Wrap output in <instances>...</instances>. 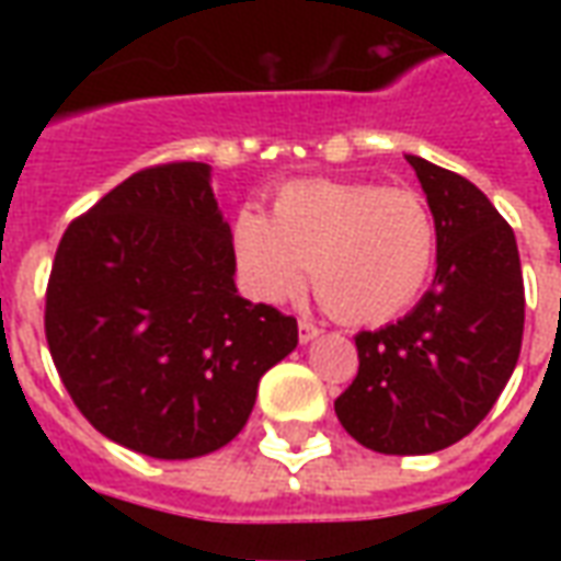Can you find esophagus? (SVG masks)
<instances>
[{
    "mask_svg": "<svg viewBox=\"0 0 561 561\" xmlns=\"http://www.w3.org/2000/svg\"><path fill=\"white\" fill-rule=\"evenodd\" d=\"M297 333H300V342H312L321 333L318 324H312L309 318H300V324H297Z\"/></svg>",
    "mask_w": 561,
    "mask_h": 561,
    "instance_id": "1",
    "label": "esophagus"
}]
</instances>
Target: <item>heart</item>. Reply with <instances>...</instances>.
I'll list each match as a JSON object with an SVG mask.
<instances>
[{"instance_id":"heart-1","label":"heart","mask_w":561,"mask_h":561,"mask_svg":"<svg viewBox=\"0 0 561 561\" xmlns=\"http://www.w3.org/2000/svg\"><path fill=\"white\" fill-rule=\"evenodd\" d=\"M233 243L261 300H294L309 266L330 316L381 324L417 300L433 270L435 221L414 188L306 180L282 188L273 216L240 213Z\"/></svg>"}]
</instances>
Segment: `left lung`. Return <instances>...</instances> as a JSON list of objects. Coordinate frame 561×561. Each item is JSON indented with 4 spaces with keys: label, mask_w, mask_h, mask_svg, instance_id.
Returning <instances> with one entry per match:
<instances>
[{
    "label": "left lung",
    "mask_w": 561,
    "mask_h": 561,
    "mask_svg": "<svg viewBox=\"0 0 561 561\" xmlns=\"http://www.w3.org/2000/svg\"><path fill=\"white\" fill-rule=\"evenodd\" d=\"M435 219L433 288L397 324L360 330L336 417L378 454H435L493 409L523 345V270L502 213L466 176L405 156Z\"/></svg>",
    "instance_id": "left-lung-1"
}]
</instances>
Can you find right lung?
I'll use <instances>...</instances> for the list:
<instances>
[{
  "mask_svg": "<svg viewBox=\"0 0 561 561\" xmlns=\"http://www.w3.org/2000/svg\"><path fill=\"white\" fill-rule=\"evenodd\" d=\"M209 164L168 161L71 221L44 294V336L80 414L159 459L204 457L240 433L257 381L297 345V318L233 285Z\"/></svg>",
  "mask_w": 561,
  "mask_h": 561,
  "instance_id": "right-lung-1",
  "label": "right lung"
}]
</instances>
